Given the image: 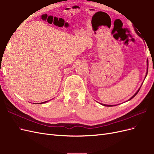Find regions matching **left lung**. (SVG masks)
<instances>
[{
  "instance_id": "left-lung-1",
  "label": "left lung",
  "mask_w": 154,
  "mask_h": 154,
  "mask_svg": "<svg viewBox=\"0 0 154 154\" xmlns=\"http://www.w3.org/2000/svg\"><path fill=\"white\" fill-rule=\"evenodd\" d=\"M136 31H137L136 30ZM137 35L139 34L137 32ZM139 36H140V37H141V36L140 35H139ZM141 38H142V37H141ZM147 65H148V67H147V72H146V75H147V73H148V60H147ZM146 76H145V78H146ZM140 88H141V87H140ZM140 88H139V89H138V91H137V92H136V94H134V96H132V97H130V100H131V99H132V98H133V97H134L135 96H136V94H137V93H138V92L139 91V90H140ZM101 105H103V106H114V105H105V104H101Z\"/></svg>"
}]
</instances>
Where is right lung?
I'll return each mask as SVG.
<instances>
[{"mask_svg":"<svg viewBox=\"0 0 154 154\" xmlns=\"http://www.w3.org/2000/svg\"><path fill=\"white\" fill-rule=\"evenodd\" d=\"M48 101H44V102H42V103H46V102H48Z\"/></svg>","mask_w":154,"mask_h":154,"instance_id":"obj_1","label":"right lung"}]
</instances>
